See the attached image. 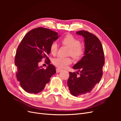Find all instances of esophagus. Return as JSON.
I'll use <instances>...</instances> for the list:
<instances>
[{"label":"esophagus","instance_id":"1","mask_svg":"<svg viewBox=\"0 0 121 121\" xmlns=\"http://www.w3.org/2000/svg\"><path fill=\"white\" fill-rule=\"evenodd\" d=\"M61 69H60V68H57V69H56V73H58V72H60V71H61Z\"/></svg>","mask_w":121,"mask_h":121}]
</instances>
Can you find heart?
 I'll return each instance as SVG.
<instances>
[{"label":"heart","mask_w":121,"mask_h":121,"mask_svg":"<svg viewBox=\"0 0 121 121\" xmlns=\"http://www.w3.org/2000/svg\"><path fill=\"white\" fill-rule=\"evenodd\" d=\"M62 44L69 48V55H71L75 60H79L82 57L84 52V46L80 44L79 40L71 34H67L60 40ZM57 43L53 42L50 47V52L56 55L57 52ZM72 60L69 57L58 56L52 60V63L60 68H65L72 63Z\"/></svg>","instance_id":"b5f03b06"}]
</instances>
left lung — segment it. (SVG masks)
<instances>
[{
	"instance_id": "1",
	"label": "left lung",
	"mask_w": 121,
	"mask_h": 121,
	"mask_svg": "<svg viewBox=\"0 0 121 121\" xmlns=\"http://www.w3.org/2000/svg\"><path fill=\"white\" fill-rule=\"evenodd\" d=\"M85 41V53L82 59L73 69L80 72L78 76L75 72H69L67 84L71 93L75 96L90 92L99 82L103 74L104 56L101 42L96 36L87 31H79Z\"/></svg>"
}]
</instances>
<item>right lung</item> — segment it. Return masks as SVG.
Segmentation results:
<instances>
[{
  "label": "right lung",
  "mask_w": 121,
  "mask_h": 121,
  "mask_svg": "<svg viewBox=\"0 0 121 121\" xmlns=\"http://www.w3.org/2000/svg\"><path fill=\"white\" fill-rule=\"evenodd\" d=\"M58 38L57 32L38 27L25 35L17 47L14 59L17 67L16 77L22 88L27 92L37 94L42 91L56 73V67L50 64L47 55L50 47ZM43 59L49 65L46 69L38 64Z\"/></svg>",
  "instance_id": "obj_1"
}]
</instances>
